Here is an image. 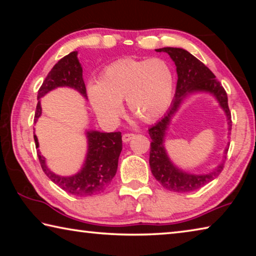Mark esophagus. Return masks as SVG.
<instances>
[{
	"mask_svg": "<svg viewBox=\"0 0 256 256\" xmlns=\"http://www.w3.org/2000/svg\"><path fill=\"white\" fill-rule=\"evenodd\" d=\"M134 138V134L133 133H125V134H123L122 140H123L124 144H128V142L131 140V138Z\"/></svg>",
	"mask_w": 256,
	"mask_h": 256,
	"instance_id": "1",
	"label": "esophagus"
}]
</instances>
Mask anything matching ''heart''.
<instances>
[{"instance_id":"obj_1","label":"heart","mask_w":256,"mask_h":256,"mask_svg":"<svg viewBox=\"0 0 256 256\" xmlns=\"http://www.w3.org/2000/svg\"><path fill=\"white\" fill-rule=\"evenodd\" d=\"M174 88V72L164 60L123 58L104 70L99 84L88 86V96L102 120L118 118L125 99L130 112L150 123L170 107Z\"/></svg>"}]
</instances>
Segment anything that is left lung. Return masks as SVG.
Instances as JSON below:
<instances>
[{
    "instance_id": "left-lung-1",
    "label": "left lung",
    "mask_w": 256,
    "mask_h": 256,
    "mask_svg": "<svg viewBox=\"0 0 256 256\" xmlns=\"http://www.w3.org/2000/svg\"><path fill=\"white\" fill-rule=\"evenodd\" d=\"M156 52H159V53L164 52L170 56L176 66L178 79H177L174 100L170 108L159 122L149 128V136L152 140L150 144L149 158L151 172L154 178L168 190L178 193L192 192L210 183L222 172L228 148L224 149V159L214 170L206 174H190V172L182 170L168 157L167 151L164 149V136H166L168 126L172 122V116L178 110L180 104L186 97L198 92H206L212 94L216 99L219 106L222 108L227 116L228 131H230L232 116L228 107V97L224 86L216 79L214 73L188 50L176 48V47H164V48L156 50Z\"/></svg>"
}]
</instances>
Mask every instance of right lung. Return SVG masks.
Wrapping results in <instances>:
<instances>
[{
	"label": "right lung",
	"instance_id": "obj_1",
	"mask_svg": "<svg viewBox=\"0 0 256 256\" xmlns=\"http://www.w3.org/2000/svg\"><path fill=\"white\" fill-rule=\"evenodd\" d=\"M60 86H68L76 90L86 98V84L82 78V66L78 60V52H72L55 64L42 82L37 94V107L34 112V123L42 115L40 98L52 90ZM88 149L81 170L72 176H60L52 172L46 164V158L37 151L40 166L47 177L66 192L76 196H96L110 185L116 175L118 157L122 151V134L120 132L104 133L99 131H86ZM36 148L40 146L38 138L34 133Z\"/></svg>",
	"mask_w": 256,
	"mask_h": 256
}]
</instances>
